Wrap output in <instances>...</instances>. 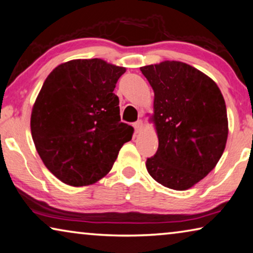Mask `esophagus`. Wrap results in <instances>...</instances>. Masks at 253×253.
Instances as JSON below:
<instances>
[{"mask_svg": "<svg viewBox=\"0 0 253 253\" xmlns=\"http://www.w3.org/2000/svg\"><path fill=\"white\" fill-rule=\"evenodd\" d=\"M133 126L135 128L136 133H138V131H141L142 128H143V122H142V120H137V122L134 123Z\"/></svg>", "mask_w": 253, "mask_h": 253, "instance_id": "obj_1", "label": "esophagus"}]
</instances>
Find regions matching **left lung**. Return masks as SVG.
<instances>
[{
	"mask_svg": "<svg viewBox=\"0 0 253 253\" xmlns=\"http://www.w3.org/2000/svg\"><path fill=\"white\" fill-rule=\"evenodd\" d=\"M141 71L154 91L159 137L146 169L164 187L189 189L214 169L225 148V101L213 80L186 63L166 61Z\"/></svg>",
	"mask_w": 253,
	"mask_h": 253,
	"instance_id": "1",
	"label": "left lung"
}]
</instances>
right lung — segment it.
<instances>
[{"instance_id":"obj_1","label":"right lung","mask_w":253,"mask_h":253,"mask_svg":"<svg viewBox=\"0 0 253 253\" xmlns=\"http://www.w3.org/2000/svg\"><path fill=\"white\" fill-rule=\"evenodd\" d=\"M125 67L99 58L61 64L47 76L31 112V135L47 169L73 187L111 170L133 127L120 122L114 93Z\"/></svg>"}]
</instances>
